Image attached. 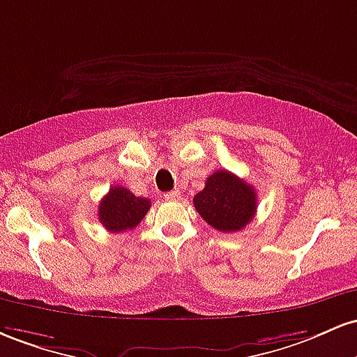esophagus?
I'll return each instance as SVG.
<instances>
[{
    "label": "esophagus",
    "mask_w": 357,
    "mask_h": 357,
    "mask_svg": "<svg viewBox=\"0 0 357 357\" xmlns=\"http://www.w3.org/2000/svg\"><path fill=\"white\" fill-rule=\"evenodd\" d=\"M167 200H178L180 197H182V192L180 190H172V192H167L165 195H163Z\"/></svg>",
    "instance_id": "obj_1"
}]
</instances>
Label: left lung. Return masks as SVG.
<instances>
[{"label":"left lung","instance_id":"left-lung-1","mask_svg":"<svg viewBox=\"0 0 357 357\" xmlns=\"http://www.w3.org/2000/svg\"><path fill=\"white\" fill-rule=\"evenodd\" d=\"M253 185L227 170H218L206 180V187L194 197L200 218L214 229L236 232L251 222L256 212Z\"/></svg>","mask_w":357,"mask_h":357}]
</instances>
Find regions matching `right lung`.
Wrapping results in <instances>:
<instances>
[{
    "label": "right lung",
    "instance_id": "1",
    "mask_svg": "<svg viewBox=\"0 0 357 357\" xmlns=\"http://www.w3.org/2000/svg\"><path fill=\"white\" fill-rule=\"evenodd\" d=\"M150 207L151 204L148 199L136 197L125 187L114 185L99 204L98 215L107 231L123 232L138 226Z\"/></svg>",
    "mask_w": 357,
    "mask_h": 357
}]
</instances>
